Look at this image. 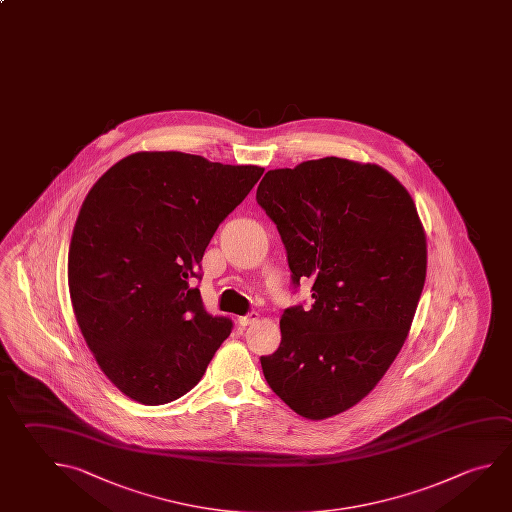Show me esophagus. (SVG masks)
Instances as JSON below:
<instances>
[{
  "label": "esophagus",
  "instance_id": "34e87169",
  "mask_svg": "<svg viewBox=\"0 0 512 512\" xmlns=\"http://www.w3.org/2000/svg\"><path fill=\"white\" fill-rule=\"evenodd\" d=\"M257 320H259V313L252 311V313H248L246 316H239V318H237V323L246 327V325H252V323L257 322Z\"/></svg>",
  "mask_w": 512,
  "mask_h": 512
}]
</instances>
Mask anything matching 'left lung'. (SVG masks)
Listing matches in <instances>:
<instances>
[{
    "label": "left lung",
    "instance_id": "left-lung-1",
    "mask_svg": "<svg viewBox=\"0 0 512 512\" xmlns=\"http://www.w3.org/2000/svg\"><path fill=\"white\" fill-rule=\"evenodd\" d=\"M257 203L293 284L311 278L314 298L284 311L262 372L293 412L322 421L367 397L397 358L426 280V234L390 172L336 156L266 172Z\"/></svg>",
    "mask_w": 512,
    "mask_h": 512
}]
</instances>
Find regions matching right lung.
<instances>
[{
	"label": "right lung",
	"instance_id": "1",
	"mask_svg": "<svg viewBox=\"0 0 512 512\" xmlns=\"http://www.w3.org/2000/svg\"><path fill=\"white\" fill-rule=\"evenodd\" d=\"M264 169L178 151L129 154L82 203L68 253L73 313L100 370L136 403L187 394L230 336L198 287L217 226Z\"/></svg>",
	"mask_w": 512,
	"mask_h": 512
}]
</instances>
